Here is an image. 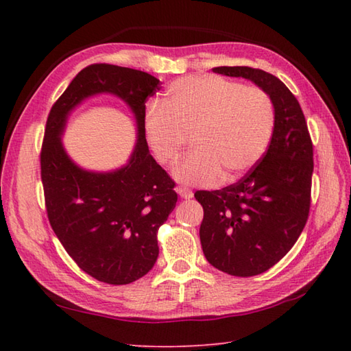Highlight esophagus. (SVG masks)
Returning <instances> with one entry per match:
<instances>
[{
    "label": "esophagus",
    "instance_id": "1",
    "mask_svg": "<svg viewBox=\"0 0 351 351\" xmlns=\"http://www.w3.org/2000/svg\"><path fill=\"white\" fill-rule=\"evenodd\" d=\"M176 191H178V195H180L182 199H191L193 197V191L189 190V189H185V187L176 189Z\"/></svg>",
    "mask_w": 351,
    "mask_h": 351
}]
</instances>
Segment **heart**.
Instances as JSON below:
<instances>
[{"label":"heart","mask_w":351,"mask_h":351,"mask_svg":"<svg viewBox=\"0 0 351 351\" xmlns=\"http://www.w3.org/2000/svg\"><path fill=\"white\" fill-rule=\"evenodd\" d=\"M147 107L146 143L162 166H170L191 136L195 151L173 169L176 181L211 185L247 173L263 158L274 130V107L259 87L217 75L175 80L164 98Z\"/></svg>","instance_id":"1"}]
</instances>
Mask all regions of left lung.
<instances>
[{"mask_svg": "<svg viewBox=\"0 0 351 351\" xmlns=\"http://www.w3.org/2000/svg\"><path fill=\"white\" fill-rule=\"evenodd\" d=\"M213 72L253 81L274 106L273 136L256 166L225 189L195 193L204 208L199 235L208 263L250 278L278 264L306 225L314 146L299 101L278 77L249 66H219Z\"/></svg>", "mask_w": 351, "mask_h": 351, "instance_id": "left-lung-1", "label": "left lung"}]
</instances>
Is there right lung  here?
Listing matches in <instances>:
<instances>
[{"mask_svg":"<svg viewBox=\"0 0 351 351\" xmlns=\"http://www.w3.org/2000/svg\"><path fill=\"white\" fill-rule=\"evenodd\" d=\"M156 90L160 80L147 72L95 63L72 80L45 126L40 178L49 225L81 270L108 285H126L152 270L160 252L158 229L178 202L175 181L149 154L145 137V104ZM101 91L128 103L139 128L130 162L111 174L77 168L60 141L69 111Z\"/></svg>","mask_w":351,"mask_h":351,"instance_id":"obj_1","label":"right lung"}]
</instances>
